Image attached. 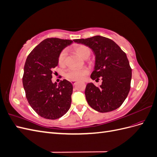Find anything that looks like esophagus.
<instances>
[{
	"mask_svg": "<svg viewBox=\"0 0 157 157\" xmlns=\"http://www.w3.org/2000/svg\"><path fill=\"white\" fill-rule=\"evenodd\" d=\"M71 83L73 84V85H75L76 83H77V81L76 80H71Z\"/></svg>",
	"mask_w": 157,
	"mask_h": 157,
	"instance_id": "1",
	"label": "esophagus"
}]
</instances>
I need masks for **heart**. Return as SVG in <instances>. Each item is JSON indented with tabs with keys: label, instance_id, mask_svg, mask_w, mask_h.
<instances>
[{
	"label": "heart",
	"instance_id": "heart-1",
	"mask_svg": "<svg viewBox=\"0 0 157 157\" xmlns=\"http://www.w3.org/2000/svg\"><path fill=\"white\" fill-rule=\"evenodd\" d=\"M75 50L77 52L78 54L83 58H86L89 57L90 54V50L88 46L85 45H78L75 47ZM66 56H67V50H63L60 52L58 56V63L59 65L62 66L65 64V61ZM89 73V70L86 68H71L66 71L65 73V77L71 80H82L85 76L87 75Z\"/></svg>",
	"mask_w": 157,
	"mask_h": 157
}]
</instances>
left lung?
Returning a JSON list of instances; mask_svg holds the SVG:
<instances>
[{"instance_id":"1","label":"left lung","mask_w":157,"mask_h":157,"mask_svg":"<svg viewBox=\"0 0 157 157\" xmlns=\"http://www.w3.org/2000/svg\"><path fill=\"white\" fill-rule=\"evenodd\" d=\"M73 41L92 50L96 61L90 77L96 81L99 77L102 80L98 87L87 84L85 96L89 105L100 113L118 109L130 90L132 69L125 52L111 39L99 35Z\"/></svg>"}]
</instances>
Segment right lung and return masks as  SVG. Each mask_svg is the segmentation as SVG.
<instances>
[{"instance_id": "obj_1", "label": "right lung", "mask_w": 157, "mask_h": 157, "mask_svg": "<svg viewBox=\"0 0 157 157\" xmlns=\"http://www.w3.org/2000/svg\"><path fill=\"white\" fill-rule=\"evenodd\" d=\"M71 40L48 38L38 44L27 56L22 78L26 98L38 115L55 120L68 111L71 103L73 85L68 80L58 84L52 81L58 56Z\"/></svg>"}]
</instances>
